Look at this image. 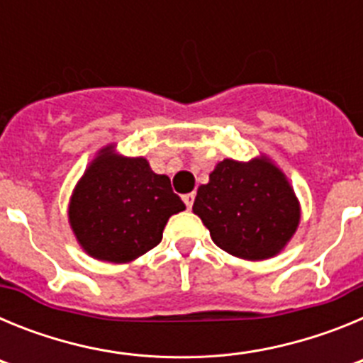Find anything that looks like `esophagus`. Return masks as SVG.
<instances>
[{"label": "esophagus", "instance_id": "obj_1", "mask_svg": "<svg viewBox=\"0 0 363 363\" xmlns=\"http://www.w3.org/2000/svg\"><path fill=\"white\" fill-rule=\"evenodd\" d=\"M194 198H196V194H194V192L184 194V201H185V205H187V209H191L192 207V203H194Z\"/></svg>", "mask_w": 363, "mask_h": 363}]
</instances>
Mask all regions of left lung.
I'll list each match as a JSON object with an SVG mask.
<instances>
[{
	"instance_id": "8db88e82",
	"label": "left lung",
	"mask_w": 363,
	"mask_h": 363,
	"mask_svg": "<svg viewBox=\"0 0 363 363\" xmlns=\"http://www.w3.org/2000/svg\"><path fill=\"white\" fill-rule=\"evenodd\" d=\"M192 213L220 249L243 259H267L284 249L300 223L289 179L267 156L223 160L198 187Z\"/></svg>"
}]
</instances>
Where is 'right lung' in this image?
<instances>
[{
  "label": "right lung",
  "mask_w": 363,
  "mask_h": 363,
  "mask_svg": "<svg viewBox=\"0 0 363 363\" xmlns=\"http://www.w3.org/2000/svg\"><path fill=\"white\" fill-rule=\"evenodd\" d=\"M184 209L169 176L107 145L74 189L69 223L86 255L127 264L158 245L169 218Z\"/></svg>",
  "instance_id": "right-lung-1"
}]
</instances>
